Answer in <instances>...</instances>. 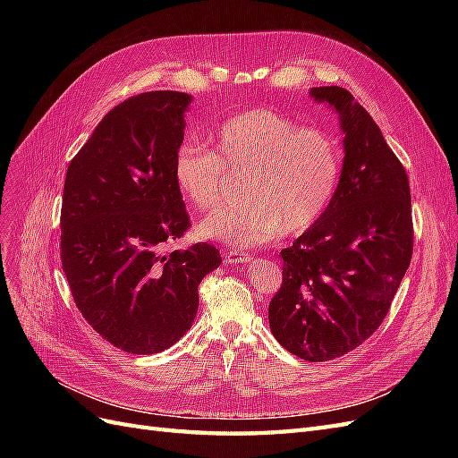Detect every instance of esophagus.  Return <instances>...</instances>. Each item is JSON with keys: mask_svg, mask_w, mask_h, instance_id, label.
I'll return each instance as SVG.
<instances>
[{"mask_svg": "<svg viewBox=\"0 0 458 458\" xmlns=\"http://www.w3.org/2000/svg\"><path fill=\"white\" fill-rule=\"evenodd\" d=\"M250 259H252L250 254L241 252V250H225L224 254L225 263H248Z\"/></svg>", "mask_w": 458, "mask_h": 458, "instance_id": "34e87169", "label": "esophagus"}]
</instances>
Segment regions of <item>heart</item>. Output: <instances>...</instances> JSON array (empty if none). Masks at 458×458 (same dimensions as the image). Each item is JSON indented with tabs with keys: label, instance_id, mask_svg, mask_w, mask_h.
Masks as SVG:
<instances>
[{
	"label": "heart",
	"instance_id": "heart-1",
	"mask_svg": "<svg viewBox=\"0 0 458 458\" xmlns=\"http://www.w3.org/2000/svg\"><path fill=\"white\" fill-rule=\"evenodd\" d=\"M212 150L185 143L174 158L175 185L199 212L225 200L229 175L246 172L242 200L202 219V239L256 248L281 231L313 227L335 200L344 155L335 135L271 108H250L227 118L210 137Z\"/></svg>",
	"mask_w": 458,
	"mask_h": 458
}]
</instances>
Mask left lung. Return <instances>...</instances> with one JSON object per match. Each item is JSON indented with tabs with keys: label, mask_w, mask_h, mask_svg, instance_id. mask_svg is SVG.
I'll use <instances>...</instances> for the list:
<instances>
[{
	"label": "left lung",
	"mask_w": 458,
	"mask_h": 458,
	"mask_svg": "<svg viewBox=\"0 0 458 458\" xmlns=\"http://www.w3.org/2000/svg\"><path fill=\"white\" fill-rule=\"evenodd\" d=\"M340 114L344 168L335 200L281 250L283 283L269 327L284 350L318 363L372 336L390 311L412 256L411 189L403 164L353 95L313 88Z\"/></svg>",
	"instance_id": "8db88e82"
}]
</instances>
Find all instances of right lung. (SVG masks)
Masks as SVG:
<instances>
[{
    "mask_svg": "<svg viewBox=\"0 0 458 458\" xmlns=\"http://www.w3.org/2000/svg\"><path fill=\"white\" fill-rule=\"evenodd\" d=\"M191 95L148 91L116 105L66 170L61 263L76 308L114 348L150 355L191 328L216 246L165 252L191 227L174 158Z\"/></svg>",
    "mask_w": 458,
    "mask_h": 458,
    "instance_id": "1",
    "label": "right lung"
}]
</instances>
